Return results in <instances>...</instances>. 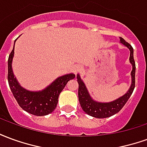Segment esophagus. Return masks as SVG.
<instances>
[{"mask_svg":"<svg viewBox=\"0 0 147 147\" xmlns=\"http://www.w3.org/2000/svg\"><path fill=\"white\" fill-rule=\"evenodd\" d=\"M80 70H82V66L81 65H79V64H76V65H75L73 67V71L76 74L78 73Z\"/></svg>","mask_w":147,"mask_h":147,"instance_id":"1","label":"esophagus"}]
</instances>
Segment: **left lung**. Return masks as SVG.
<instances>
[{
  "instance_id": "8db88e82",
  "label": "left lung",
  "mask_w": 147,
  "mask_h": 147,
  "mask_svg": "<svg viewBox=\"0 0 147 147\" xmlns=\"http://www.w3.org/2000/svg\"><path fill=\"white\" fill-rule=\"evenodd\" d=\"M120 42L126 45L130 49V62L132 64V71H131V86L130 87L129 90L122 96L120 98L115 100L113 102H109V103H101V102H94L88 94V91L86 88L85 84L81 80L80 75H77V81L79 83V90H78V95H79V101L80 105L83 109V110L91 117L96 118H106L113 116L114 114L120 112L121 109L123 108L126 102L131 95L133 90L136 86V62L134 60L133 56V48L128 42L122 38H120Z\"/></svg>"
}]
</instances>
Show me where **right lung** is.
Returning a JSON list of instances; mask_svg holds the SVG:
<instances>
[{
  "instance_id": "obj_1",
  "label": "right lung",
  "mask_w": 147,
  "mask_h": 147,
  "mask_svg": "<svg viewBox=\"0 0 147 147\" xmlns=\"http://www.w3.org/2000/svg\"><path fill=\"white\" fill-rule=\"evenodd\" d=\"M14 48L8 57V81L11 93L19 105L26 112L35 116L41 117L51 113L57 107L59 94L66 86L67 82L70 80H73L76 76L74 74H68L59 77L47 88L39 92L28 91L21 87L14 77L11 69Z\"/></svg>"
}]
</instances>
